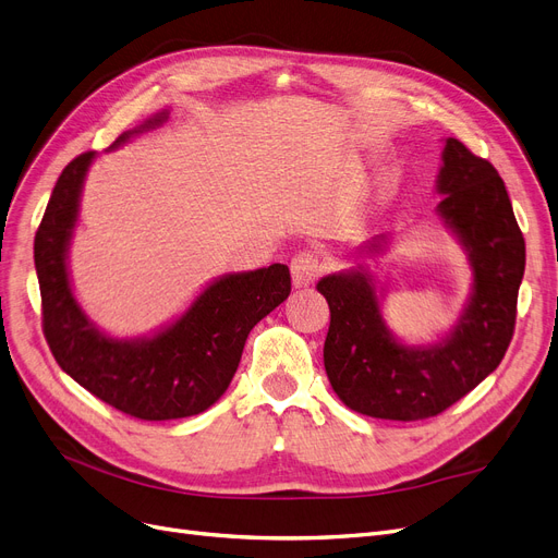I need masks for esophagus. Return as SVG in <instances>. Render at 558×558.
<instances>
[{"instance_id":"obj_1","label":"esophagus","mask_w":558,"mask_h":558,"mask_svg":"<svg viewBox=\"0 0 558 558\" xmlns=\"http://www.w3.org/2000/svg\"><path fill=\"white\" fill-rule=\"evenodd\" d=\"M322 259L313 251H303L292 259V280L296 287L313 284L322 276Z\"/></svg>"}]
</instances>
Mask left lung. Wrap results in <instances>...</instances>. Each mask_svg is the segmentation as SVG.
Listing matches in <instances>:
<instances>
[{"label": "left lung", "instance_id": "8db88e82", "mask_svg": "<svg viewBox=\"0 0 558 558\" xmlns=\"http://www.w3.org/2000/svg\"><path fill=\"white\" fill-rule=\"evenodd\" d=\"M439 214L466 245L473 296L441 344L409 349L386 331L373 280L340 274L319 280L331 326L324 367L338 398L359 414L423 421L462 400L497 369L514 333L526 247L504 179L494 165L446 140ZM375 245V243H373Z\"/></svg>", "mask_w": 558, "mask_h": 558}]
</instances>
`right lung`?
<instances>
[{
	"instance_id": "right-lung-1",
	"label": "right lung",
	"mask_w": 558,
	"mask_h": 558,
	"mask_svg": "<svg viewBox=\"0 0 558 558\" xmlns=\"http://www.w3.org/2000/svg\"><path fill=\"white\" fill-rule=\"evenodd\" d=\"M162 119L165 112L140 131ZM92 160L94 151L80 154L59 174L34 239L40 324L50 352L66 375L121 414L140 421L202 414L230 386L253 326L290 296V268L271 264L216 280L189 313L149 340L119 342L98 333L77 307L66 274L80 189Z\"/></svg>"
}]
</instances>
